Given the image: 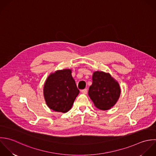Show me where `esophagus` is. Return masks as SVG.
Wrapping results in <instances>:
<instances>
[{"label": "esophagus", "instance_id": "1", "mask_svg": "<svg viewBox=\"0 0 156 156\" xmlns=\"http://www.w3.org/2000/svg\"><path fill=\"white\" fill-rule=\"evenodd\" d=\"M81 93L83 94H86L87 92V89H83L81 90Z\"/></svg>", "mask_w": 156, "mask_h": 156}]
</instances>
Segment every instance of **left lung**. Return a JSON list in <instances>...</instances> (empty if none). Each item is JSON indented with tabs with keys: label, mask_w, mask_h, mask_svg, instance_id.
I'll use <instances>...</instances> for the list:
<instances>
[{
	"label": "left lung",
	"mask_w": 156,
	"mask_h": 156,
	"mask_svg": "<svg viewBox=\"0 0 156 156\" xmlns=\"http://www.w3.org/2000/svg\"><path fill=\"white\" fill-rule=\"evenodd\" d=\"M120 92L119 84L109 73L100 71L94 73L88 94L97 108L103 111L111 109L119 100Z\"/></svg>",
	"instance_id": "left-lung-1"
}]
</instances>
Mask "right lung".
Returning a JSON list of instances; mask_svg holds the SVG:
<instances>
[{
	"instance_id": "obj_1",
	"label": "right lung",
	"mask_w": 156,
	"mask_h": 156,
	"mask_svg": "<svg viewBox=\"0 0 156 156\" xmlns=\"http://www.w3.org/2000/svg\"><path fill=\"white\" fill-rule=\"evenodd\" d=\"M80 93L70 69L57 70L45 81L44 96L48 107L56 112L69 111Z\"/></svg>"
}]
</instances>
